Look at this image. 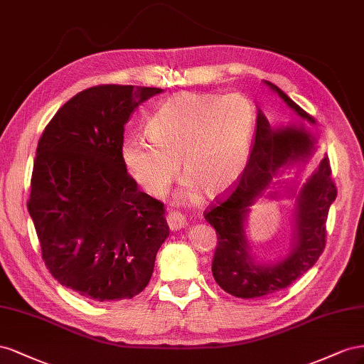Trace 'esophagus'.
<instances>
[{"mask_svg":"<svg viewBox=\"0 0 364 364\" xmlns=\"http://www.w3.org/2000/svg\"><path fill=\"white\" fill-rule=\"evenodd\" d=\"M166 221H168L169 228L173 232L180 230V228H183L186 225V218L180 212H169V215L166 216Z\"/></svg>","mask_w":364,"mask_h":364,"instance_id":"obj_1","label":"esophagus"}]
</instances>
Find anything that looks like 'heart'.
Segmentation results:
<instances>
[{"mask_svg": "<svg viewBox=\"0 0 364 364\" xmlns=\"http://www.w3.org/2000/svg\"><path fill=\"white\" fill-rule=\"evenodd\" d=\"M256 111L247 96L183 92L166 100L146 122L151 141L128 139L122 163L140 189L163 196L178 173L186 175L181 201L198 198L200 189L216 196L240 178L250 154Z\"/></svg>", "mask_w": 364, "mask_h": 364, "instance_id": "1", "label": "heart"}]
</instances>
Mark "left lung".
Segmentation results:
<instances>
[{"instance_id": "8db88e82", "label": "left lung", "mask_w": 364, "mask_h": 364, "mask_svg": "<svg viewBox=\"0 0 364 364\" xmlns=\"http://www.w3.org/2000/svg\"><path fill=\"white\" fill-rule=\"evenodd\" d=\"M265 84L277 92L300 119L316 124V120L282 90L268 80ZM316 151V137L302 123L272 128L264 112L257 109L256 136L240 181L227 200L210 207L204 215L205 221L215 227L218 236L212 273L225 293L241 299L273 294L291 285L317 262L325 248L328 212L336 200L337 189L331 180L326 155L300 186L299 173L305 169ZM291 167L298 168L294 181H274L276 176ZM280 190L296 198L292 247L282 259L272 263L257 262L251 255L245 235L246 216L250 205L259 198L264 196L275 199Z\"/></svg>"}]
</instances>
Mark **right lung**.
I'll return each mask as SVG.
<instances>
[{
  "label": "right lung",
  "mask_w": 364,
  "mask_h": 364,
  "mask_svg": "<svg viewBox=\"0 0 364 364\" xmlns=\"http://www.w3.org/2000/svg\"><path fill=\"white\" fill-rule=\"evenodd\" d=\"M161 88L99 85L77 92L39 139L27 209L60 285L96 302L132 299L169 236L164 205L122 163L124 124Z\"/></svg>",
  "instance_id": "add662e5"
}]
</instances>
